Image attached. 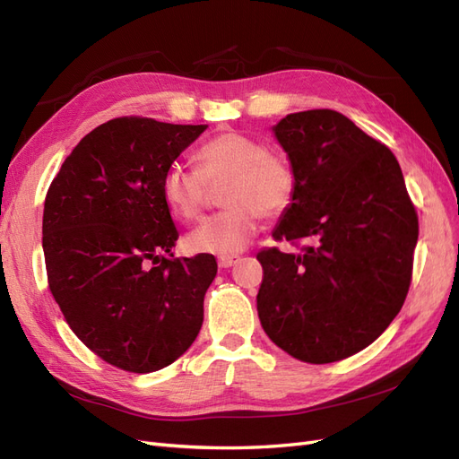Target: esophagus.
I'll list each match as a JSON object with an SVG mask.
<instances>
[{"label": "esophagus", "instance_id": "esophagus-1", "mask_svg": "<svg viewBox=\"0 0 459 459\" xmlns=\"http://www.w3.org/2000/svg\"><path fill=\"white\" fill-rule=\"evenodd\" d=\"M239 255H230V256H220L218 258V264H220V268H231L233 264H238L239 262Z\"/></svg>", "mask_w": 459, "mask_h": 459}]
</instances>
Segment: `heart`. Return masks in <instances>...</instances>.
<instances>
[{"instance_id": "1", "label": "heart", "mask_w": 459, "mask_h": 459, "mask_svg": "<svg viewBox=\"0 0 459 459\" xmlns=\"http://www.w3.org/2000/svg\"><path fill=\"white\" fill-rule=\"evenodd\" d=\"M195 159L199 169L174 164L164 172L160 193L179 220H195L211 199V187H221L224 211L208 216L187 235L195 253L238 255L258 231L260 218L283 214L293 203L297 176L290 162L268 151L262 142L238 132L218 134L204 142Z\"/></svg>"}]
</instances>
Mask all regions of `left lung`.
<instances>
[{
  "label": "left lung",
  "mask_w": 459,
  "mask_h": 459,
  "mask_svg": "<svg viewBox=\"0 0 459 459\" xmlns=\"http://www.w3.org/2000/svg\"><path fill=\"white\" fill-rule=\"evenodd\" d=\"M273 132L297 176L273 239L311 243L299 255L258 251V317L300 362H339L377 339L404 304L418 212L393 151L337 110L287 115Z\"/></svg>",
  "instance_id": "8db88e82"
}]
</instances>
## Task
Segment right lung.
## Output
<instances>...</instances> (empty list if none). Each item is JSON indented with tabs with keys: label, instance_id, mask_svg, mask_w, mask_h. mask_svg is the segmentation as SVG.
<instances>
[{
	"label": "right lung",
	"instance_id": "obj_1",
	"mask_svg": "<svg viewBox=\"0 0 459 459\" xmlns=\"http://www.w3.org/2000/svg\"><path fill=\"white\" fill-rule=\"evenodd\" d=\"M206 128L113 118L82 137L48 189L49 290L74 335L118 369L170 366L201 331L218 264L169 255L179 233L160 182Z\"/></svg>",
	"mask_w": 459,
	"mask_h": 459
}]
</instances>
